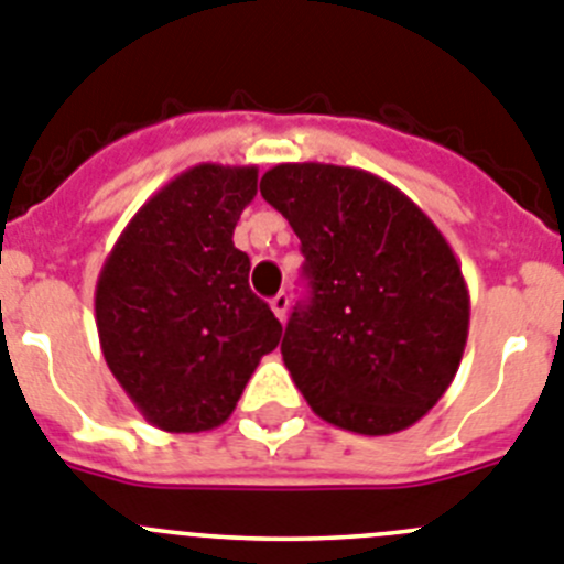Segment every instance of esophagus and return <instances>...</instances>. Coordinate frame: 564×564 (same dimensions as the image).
<instances>
[{"instance_id":"1","label":"esophagus","mask_w":564,"mask_h":564,"mask_svg":"<svg viewBox=\"0 0 564 564\" xmlns=\"http://www.w3.org/2000/svg\"><path fill=\"white\" fill-rule=\"evenodd\" d=\"M270 306H272V312H275V317L281 319H286V312H289V294L286 292H278L275 297H272L270 301Z\"/></svg>"}]
</instances>
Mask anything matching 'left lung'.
Here are the masks:
<instances>
[{"label": "left lung", "mask_w": 564, "mask_h": 564, "mask_svg": "<svg viewBox=\"0 0 564 564\" xmlns=\"http://www.w3.org/2000/svg\"><path fill=\"white\" fill-rule=\"evenodd\" d=\"M261 196L306 256L308 301L283 334V365L308 408L359 435L413 427L458 373L469 289L427 213L390 182L326 162H281Z\"/></svg>", "instance_id": "obj_1"}]
</instances>
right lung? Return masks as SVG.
Returning <instances> with one entry per match:
<instances>
[{"mask_svg": "<svg viewBox=\"0 0 564 564\" xmlns=\"http://www.w3.org/2000/svg\"><path fill=\"white\" fill-rule=\"evenodd\" d=\"M256 194V165L182 171L131 216L98 275L106 365L165 433L225 424L281 343L283 326L250 289V258L232 245Z\"/></svg>", "mask_w": 564, "mask_h": 564, "instance_id": "obj_1", "label": "right lung"}]
</instances>
